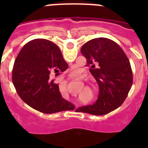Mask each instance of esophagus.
<instances>
[{
  "label": "esophagus",
  "instance_id": "obj_1",
  "mask_svg": "<svg viewBox=\"0 0 148 148\" xmlns=\"http://www.w3.org/2000/svg\"><path fill=\"white\" fill-rule=\"evenodd\" d=\"M71 78H72V77H71Z\"/></svg>",
  "mask_w": 148,
  "mask_h": 148
}]
</instances>
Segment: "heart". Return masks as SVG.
I'll return each mask as SVG.
<instances>
[{
    "instance_id": "1",
    "label": "heart",
    "mask_w": 148,
    "mask_h": 148,
    "mask_svg": "<svg viewBox=\"0 0 148 148\" xmlns=\"http://www.w3.org/2000/svg\"><path fill=\"white\" fill-rule=\"evenodd\" d=\"M73 75H75V76H76V75H78V71H77V70H74V71L73 72Z\"/></svg>"
}]
</instances>
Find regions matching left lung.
I'll use <instances>...</instances> for the list:
<instances>
[{"instance_id":"obj_1","label":"left lung","mask_w":148,"mask_h":148,"mask_svg":"<svg viewBox=\"0 0 148 148\" xmlns=\"http://www.w3.org/2000/svg\"><path fill=\"white\" fill-rule=\"evenodd\" d=\"M81 53L99 87L97 101L82 106L79 112L101 116L122 104L133 84L130 61L118 44L106 38H97L82 46Z\"/></svg>"}]
</instances>
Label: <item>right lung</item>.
Segmentation results:
<instances>
[{
  "instance_id": "right-lung-1",
  "label": "right lung",
  "mask_w": 148,
  "mask_h": 148,
  "mask_svg": "<svg viewBox=\"0 0 148 148\" xmlns=\"http://www.w3.org/2000/svg\"><path fill=\"white\" fill-rule=\"evenodd\" d=\"M58 46L47 39L37 38L23 46L15 59L12 80L21 99L41 113L73 110L75 106L63 99L59 87L49 76L67 69Z\"/></svg>"
}]
</instances>
